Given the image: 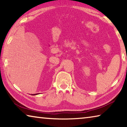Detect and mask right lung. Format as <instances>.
Here are the masks:
<instances>
[{
    "mask_svg": "<svg viewBox=\"0 0 127 127\" xmlns=\"http://www.w3.org/2000/svg\"><path fill=\"white\" fill-rule=\"evenodd\" d=\"M38 94H32V95H38Z\"/></svg>",
    "mask_w": 127,
    "mask_h": 127,
    "instance_id": "1",
    "label": "right lung"
}]
</instances>
